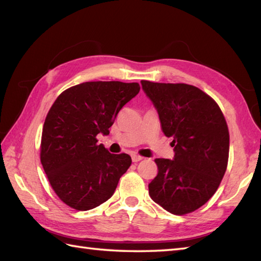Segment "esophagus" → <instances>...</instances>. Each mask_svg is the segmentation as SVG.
Masks as SVG:
<instances>
[{"label": "esophagus", "instance_id": "esophagus-1", "mask_svg": "<svg viewBox=\"0 0 261 261\" xmlns=\"http://www.w3.org/2000/svg\"><path fill=\"white\" fill-rule=\"evenodd\" d=\"M131 158H132V162H134V163H138V162H140V160L143 159V157L139 156V154H132Z\"/></svg>", "mask_w": 261, "mask_h": 261}]
</instances>
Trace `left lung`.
I'll return each instance as SVG.
<instances>
[{
  "mask_svg": "<svg viewBox=\"0 0 261 261\" xmlns=\"http://www.w3.org/2000/svg\"><path fill=\"white\" fill-rule=\"evenodd\" d=\"M157 109L164 135L173 138L174 159L156 158L149 184L152 201L176 215L192 213L218 190L229 160L228 124L214 99L184 83L141 81Z\"/></svg>",
  "mask_w": 261,
  "mask_h": 261,
  "instance_id": "left-lung-1",
  "label": "left lung"
}]
</instances>
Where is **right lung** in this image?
<instances>
[{
  "instance_id": "right-lung-1",
  "label": "right lung",
  "mask_w": 261,
  "mask_h": 261,
  "mask_svg": "<svg viewBox=\"0 0 261 261\" xmlns=\"http://www.w3.org/2000/svg\"><path fill=\"white\" fill-rule=\"evenodd\" d=\"M140 91L138 83L86 82L56 98L42 127L40 160L60 201L77 211L98 206L113 195L132 163L126 153L97 145L124 105Z\"/></svg>"
}]
</instances>
